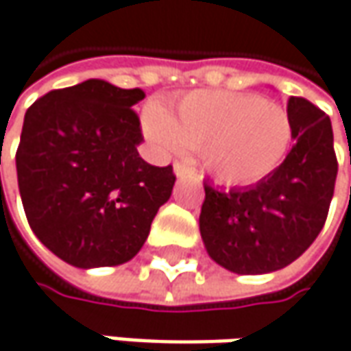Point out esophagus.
Here are the masks:
<instances>
[{"label": "esophagus", "instance_id": "1", "mask_svg": "<svg viewBox=\"0 0 351 351\" xmlns=\"http://www.w3.org/2000/svg\"><path fill=\"white\" fill-rule=\"evenodd\" d=\"M173 171H175L176 178H184V176H189V173H191L189 167L182 165V162H175V165H173Z\"/></svg>", "mask_w": 351, "mask_h": 351}]
</instances>
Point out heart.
<instances>
[{"label": "heart", "mask_w": 351, "mask_h": 351, "mask_svg": "<svg viewBox=\"0 0 351 351\" xmlns=\"http://www.w3.org/2000/svg\"><path fill=\"white\" fill-rule=\"evenodd\" d=\"M143 131L165 155L200 149L206 173L228 186L271 175L293 137L281 104L228 90H196L169 110L153 101L143 110Z\"/></svg>", "instance_id": "1"}]
</instances>
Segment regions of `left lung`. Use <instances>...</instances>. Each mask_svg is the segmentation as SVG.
Returning <instances> with one entry per match:
<instances>
[{
	"label": "left lung",
	"mask_w": 351,
	"mask_h": 351,
	"mask_svg": "<svg viewBox=\"0 0 351 351\" xmlns=\"http://www.w3.org/2000/svg\"><path fill=\"white\" fill-rule=\"evenodd\" d=\"M287 114L295 143L271 175L230 192L204 184L200 236L206 252L237 275L291 265L326 221L338 175L330 117L304 98L289 99Z\"/></svg>",
	"instance_id": "1"
}]
</instances>
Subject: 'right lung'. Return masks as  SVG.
Returning <instances> with one entry per match:
<instances>
[{"mask_svg": "<svg viewBox=\"0 0 351 351\" xmlns=\"http://www.w3.org/2000/svg\"><path fill=\"white\" fill-rule=\"evenodd\" d=\"M143 90L106 80L53 90L25 114L15 155L31 230L45 247L80 269L128 263L143 247L169 198L173 167L139 157Z\"/></svg>", "mask_w": 351, "mask_h": 351, "instance_id": "obj_1", "label": "right lung"}]
</instances>
